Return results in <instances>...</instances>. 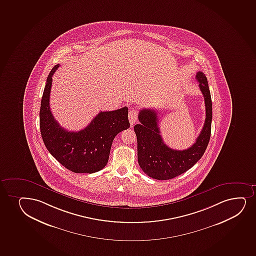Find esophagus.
<instances>
[{
  "label": "esophagus",
  "mask_w": 256,
  "mask_h": 256,
  "mask_svg": "<svg viewBox=\"0 0 256 256\" xmlns=\"http://www.w3.org/2000/svg\"><path fill=\"white\" fill-rule=\"evenodd\" d=\"M129 120L132 126L136 123V121L138 120V111L135 108L130 109Z\"/></svg>",
  "instance_id": "esophagus-1"
}]
</instances>
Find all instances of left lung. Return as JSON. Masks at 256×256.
Here are the masks:
<instances>
[{
    "instance_id": "1",
    "label": "left lung",
    "mask_w": 256,
    "mask_h": 256,
    "mask_svg": "<svg viewBox=\"0 0 256 256\" xmlns=\"http://www.w3.org/2000/svg\"><path fill=\"white\" fill-rule=\"evenodd\" d=\"M196 80L206 106V118L196 142L184 150H172L164 144L158 126L156 110H140V124L134 126L138 138V159L144 174L158 180H172L190 169L204 154L211 136L212 99L208 84L202 72L196 74Z\"/></svg>"
}]
</instances>
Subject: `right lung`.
Instances as JSON below:
<instances>
[{"instance_id": "1", "label": "right lung", "mask_w": 256, "mask_h": 256, "mask_svg": "<svg viewBox=\"0 0 256 256\" xmlns=\"http://www.w3.org/2000/svg\"><path fill=\"white\" fill-rule=\"evenodd\" d=\"M60 65L48 76L40 108V130L45 146L52 156L75 174H94L108 162L112 141L117 134L128 129V108L100 112L80 132H68L54 118L50 106L52 76Z\"/></svg>"}]
</instances>
